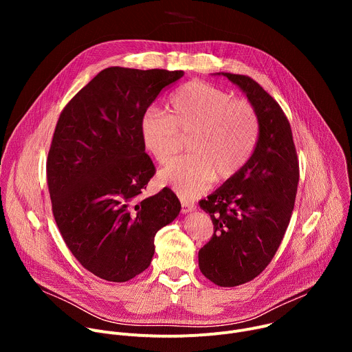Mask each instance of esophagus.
Here are the masks:
<instances>
[{
    "label": "esophagus",
    "mask_w": 352,
    "mask_h": 352,
    "mask_svg": "<svg viewBox=\"0 0 352 352\" xmlns=\"http://www.w3.org/2000/svg\"><path fill=\"white\" fill-rule=\"evenodd\" d=\"M196 209L195 204L189 202V200H181V212L182 213H189V212H193Z\"/></svg>",
    "instance_id": "1"
}]
</instances>
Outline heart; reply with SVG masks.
<instances>
[{
	"label": "heart",
	"instance_id": "obj_1",
	"mask_svg": "<svg viewBox=\"0 0 352 352\" xmlns=\"http://www.w3.org/2000/svg\"><path fill=\"white\" fill-rule=\"evenodd\" d=\"M168 116L147 110L139 124L146 152L159 164H168L179 150V136L190 135V156L173 162L160 173V182L184 199L206 190L214 178H234L252 157L261 120L252 103L202 80L178 87L167 103Z\"/></svg>",
	"mask_w": 352,
	"mask_h": 352
}]
</instances>
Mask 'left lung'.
Returning a JSON list of instances; mask_svg holds the SVG:
<instances>
[{
	"mask_svg": "<svg viewBox=\"0 0 352 352\" xmlns=\"http://www.w3.org/2000/svg\"><path fill=\"white\" fill-rule=\"evenodd\" d=\"M221 75L239 86L261 120L252 157L199 202L214 226L199 250V269L216 285L235 287L258 277L276 255L294 210L299 164L291 125L276 100L252 78Z\"/></svg>",
	"mask_w": 352,
	"mask_h": 352,
	"instance_id": "left-lung-1",
	"label": "left lung"
}]
</instances>
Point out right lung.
<instances>
[{
  "label": "right lung",
  "instance_id": "1",
  "mask_svg": "<svg viewBox=\"0 0 352 352\" xmlns=\"http://www.w3.org/2000/svg\"><path fill=\"white\" fill-rule=\"evenodd\" d=\"M184 71L106 68L60 114L47 157V184L58 230L94 276L124 283L146 270L155 236L179 213L163 188L140 199L156 173L139 124L160 91Z\"/></svg>",
  "mask_w": 352,
  "mask_h": 352
}]
</instances>
